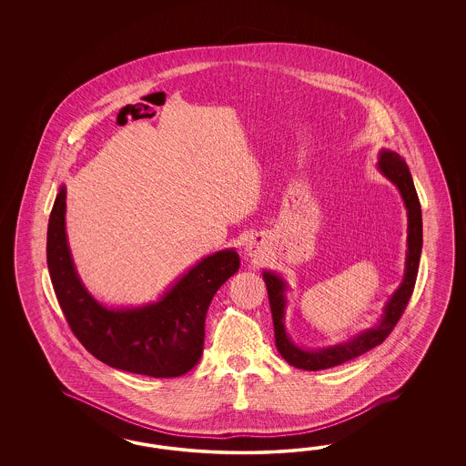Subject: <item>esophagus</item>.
Masks as SVG:
<instances>
[{
    "label": "esophagus",
    "instance_id": "obj_1",
    "mask_svg": "<svg viewBox=\"0 0 466 466\" xmlns=\"http://www.w3.org/2000/svg\"><path fill=\"white\" fill-rule=\"evenodd\" d=\"M246 254L251 258H259L263 254V244L258 239H251L246 242Z\"/></svg>",
    "mask_w": 466,
    "mask_h": 466
}]
</instances>
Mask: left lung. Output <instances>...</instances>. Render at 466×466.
Instances as JSON below:
<instances>
[{
    "mask_svg": "<svg viewBox=\"0 0 466 466\" xmlns=\"http://www.w3.org/2000/svg\"><path fill=\"white\" fill-rule=\"evenodd\" d=\"M378 170L390 183L395 184L396 189L400 191V197L403 199V205L407 208V220H409L403 280L393 292V296L390 297L388 302L384 304L381 318L378 319V323H374L370 328L362 329L350 339H343L335 345H328L321 349H304L289 337L287 328H285L289 283L277 271L263 269V280L268 289L269 308H271L273 326H275L277 350L290 366L297 367V369H304V370L329 369V367L339 366L362 353L369 352L370 349L382 343L386 337L393 331L398 319L401 318L403 310L409 304L410 296L413 292L415 280H417L420 253H422L420 201L417 197L409 166L400 154H396L393 150H388V148H381V152L378 156Z\"/></svg>",
    "mask_w": 466,
    "mask_h": 466,
    "instance_id": "obj_1",
    "label": "left lung"
}]
</instances>
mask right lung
<instances>
[{
    "instance_id": "1",
    "label": "right lung",
    "mask_w": 466,
    "mask_h": 466,
    "mask_svg": "<svg viewBox=\"0 0 466 466\" xmlns=\"http://www.w3.org/2000/svg\"><path fill=\"white\" fill-rule=\"evenodd\" d=\"M66 186H59L47 226V268L71 331L100 362L150 378H177L203 353L213 296L239 269L234 248L201 258L154 302L109 308L85 287L66 236Z\"/></svg>"
}]
</instances>
